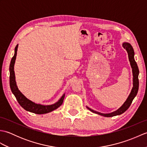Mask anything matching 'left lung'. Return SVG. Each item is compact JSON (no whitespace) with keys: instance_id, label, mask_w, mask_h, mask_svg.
Listing matches in <instances>:
<instances>
[{"instance_id":"left-lung-1","label":"left lung","mask_w":147,"mask_h":147,"mask_svg":"<svg viewBox=\"0 0 147 147\" xmlns=\"http://www.w3.org/2000/svg\"><path fill=\"white\" fill-rule=\"evenodd\" d=\"M123 48L126 49V51L128 55V59L129 61L130 62L131 67L132 69V73H133V87L132 89L131 90V92L129 95L127 96L126 101L124 102V104L122 105L121 107L119 108L117 110L115 111L114 112H112L111 113H101V112L94 111L93 109H92L86 105V108L90 110L91 112L95 113L96 114L102 115L104 117H113L115 116V115H121L123 113H124L127 109L129 107L130 105L131 104L132 101L133 99L135 98L136 96L137 93L138 91V87H139V81H138V75H139V69L138 65H137L136 62L135 60V52L131 45L128 42H123Z\"/></svg>"}]
</instances>
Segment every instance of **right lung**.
I'll use <instances>...</instances> for the list:
<instances>
[{
    "instance_id": "1",
    "label": "right lung",
    "mask_w": 147,
    "mask_h": 147,
    "mask_svg": "<svg viewBox=\"0 0 147 147\" xmlns=\"http://www.w3.org/2000/svg\"><path fill=\"white\" fill-rule=\"evenodd\" d=\"M18 47V44L16 46L14 49V55L11 59L10 66H9V73H10L9 83H10V88L11 92L15 96L18 103L24 110L37 114H47L57 109L58 107H60L62 105V102H63L65 93H64L61 97L59 99V100L54 103V104L51 105H43L40 104H37V103H35V102L28 99L19 90L17 86L16 82V77L14 73V64L16 59Z\"/></svg>"
}]
</instances>
